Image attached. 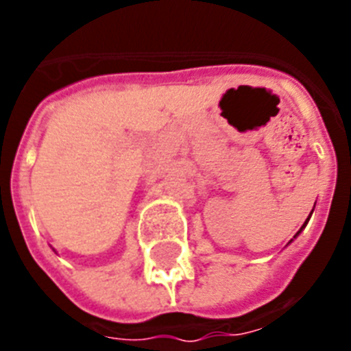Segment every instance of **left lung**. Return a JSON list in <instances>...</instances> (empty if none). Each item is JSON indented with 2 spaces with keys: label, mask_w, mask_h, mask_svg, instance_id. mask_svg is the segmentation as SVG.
Returning a JSON list of instances; mask_svg holds the SVG:
<instances>
[{
  "label": "left lung",
  "mask_w": 351,
  "mask_h": 351,
  "mask_svg": "<svg viewBox=\"0 0 351 351\" xmlns=\"http://www.w3.org/2000/svg\"><path fill=\"white\" fill-rule=\"evenodd\" d=\"M311 213H313V209H311ZM310 217H311V215H310ZM310 217H308V219H306V222H304V226H306V224H308V220H310ZM304 226H302V228H304ZM302 228H300V230H299V231H297V234H299V233H300V231H302ZM297 234H295V237H293V239H297Z\"/></svg>",
  "instance_id": "obj_1"
}]
</instances>
